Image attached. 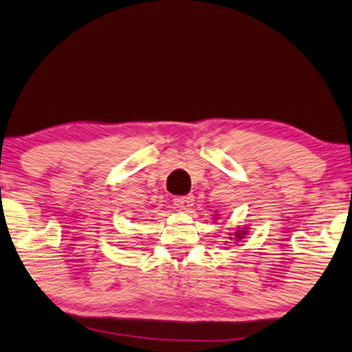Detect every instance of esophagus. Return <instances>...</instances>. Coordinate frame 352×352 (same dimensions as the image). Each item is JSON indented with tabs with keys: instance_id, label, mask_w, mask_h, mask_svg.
Segmentation results:
<instances>
[{
	"instance_id": "esophagus-1",
	"label": "esophagus",
	"mask_w": 352,
	"mask_h": 352,
	"mask_svg": "<svg viewBox=\"0 0 352 352\" xmlns=\"http://www.w3.org/2000/svg\"><path fill=\"white\" fill-rule=\"evenodd\" d=\"M193 195H186V197H175L173 198V205H175V208H177V210H190V208L193 206Z\"/></svg>"
}]
</instances>
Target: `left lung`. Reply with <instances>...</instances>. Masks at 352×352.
<instances>
[{
    "instance_id": "1",
    "label": "left lung",
    "mask_w": 352,
    "mask_h": 352,
    "mask_svg": "<svg viewBox=\"0 0 352 352\" xmlns=\"http://www.w3.org/2000/svg\"><path fill=\"white\" fill-rule=\"evenodd\" d=\"M243 233H246V232H243V230H241V232H239V230L236 232V235H235V236L238 238V241H239V239H241V238H244V236H243Z\"/></svg>"
}]
</instances>
